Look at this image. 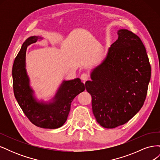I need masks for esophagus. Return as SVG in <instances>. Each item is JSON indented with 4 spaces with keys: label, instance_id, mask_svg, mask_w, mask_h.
I'll use <instances>...</instances> for the list:
<instances>
[{
    "label": "esophagus",
    "instance_id": "obj_1",
    "mask_svg": "<svg viewBox=\"0 0 160 160\" xmlns=\"http://www.w3.org/2000/svg\"><path fill=\"white\" fill-rule=\"evenodd\" d=\"M89 76L88 74H87V73H83L81 75V79L83 81L84 83H85V81L89 79Z\"/></svg>",
    "mask_w": 160,
    "mask_h": 160
}]
</instances>
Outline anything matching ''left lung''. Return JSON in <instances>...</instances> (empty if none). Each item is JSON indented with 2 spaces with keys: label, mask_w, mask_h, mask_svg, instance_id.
<instances>
[{
  "label": "left lung",
  "mask_w": 160,
  "mask_h": 160,
  "mask_svg": "<svg viewBox=\"0 0 160 160\" xmlns=\"http://www.w3.org/2000/svg\"><path fill=\"white\" fill-rule=\"evenodd\" d=\"M91 73L85 88L92 98V110L101 126L113 129L127 123L141 109L151 77V66L142 41L127 29Z\"/></svg>",
  "instance_id": "left-lung-1"
}]
</instances>
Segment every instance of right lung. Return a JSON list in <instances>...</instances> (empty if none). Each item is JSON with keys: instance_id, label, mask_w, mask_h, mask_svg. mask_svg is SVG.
<instances>
[{"instance_id": "add662e5", "label": "right lung", "mask_w": 160, "mask_h": 160, "mask_svg": "<svg viewBox=\"0 0 160 160\" xmlns=\"http://www.w3.org/2000/svg\"><path fill=\"white\" fill-rule=\"evenodd\" d=\"M41 37L32 36L23 43L12 66L14 94L24 113L36 126L45 129H57L67 121L71 104L75 97L85 88L79 78L64 81L49 103L37 101L29 85L25 69L27 47Z\"/></svg>"}]
</instances>
